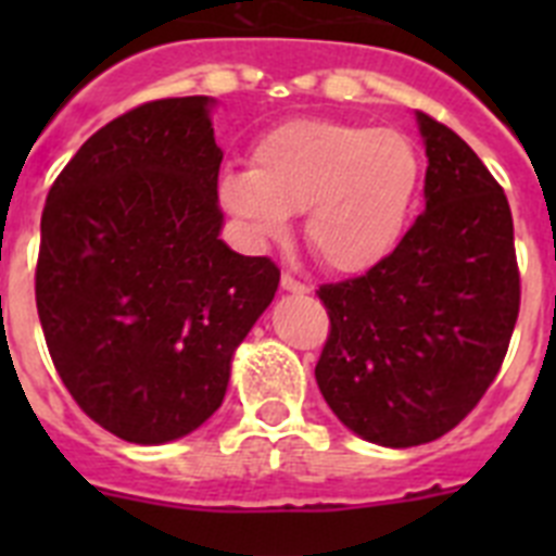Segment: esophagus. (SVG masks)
Here are the masks:
<instances>
[{"label": "esophagus", "instance_id": "34e87169", "mask_svg": "<svg viewBox=\"0 0 556 556\" xmlns=\"http://www.w3.org/2000/svg\"><path fill=\"white\" fill-rule=\"evenodd\" d=\"M281 289H283V292H292V294L312 292V289H308L306 283H301V281H298V278H292V275H289V273L281 275Z\"/></svg>", "mask_w": 556, "mask_h": 556}]
</instances>
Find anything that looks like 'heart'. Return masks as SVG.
<instances>
[{"instance_id":"heart-1","label":"heart","mask_w":556,"mask_h":556,"mask_svg":"<svg viewBox=\"0 0 556 556\" xmlns=\"http://www.w3.org/2000/svg\"><path fill=\"white\" fill-rule=\"evenodd\" d=\"M424 180L415 141L392 127L292 119L253 144V169H228L219 203L250 244L303 236L333 273L362 275L404 242Z\"/></svg>"}]
</instances>
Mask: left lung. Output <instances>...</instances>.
Listing matches in <instances>:
<instances>
[{"instance_id": "1", "label": "left lung", "mask_w": 556, "mask_h": 556, "mask_svg": "<svg viewBox=\"0 0 556 556\" xmlns=\"http://www.w3.org/2000/svg\"><path fill=\"white\" fill-rule=\"evenodd\" d=\"M415 122L426 211L384 264L320 287L331 333L317 387L353 434L387 448L431 443L479 404L520 306L507 194L451 127Z\"/></svg>"}]
</instances>
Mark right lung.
I'll return each instance as SVG.
<instances>
[{"instance_id":"right-lung-1","label":"right lung","mask_w":556,"mask_h":556,"mask_svg":"<svg viewBox=\"0 0 556 556\" xmlns=\"http://www.w3.org/2000/svg\"><path fill=\"white\" fill-rule=\"evenodd\" d=\"M214 97L132 108L58 175L36 303L49 356L91 420L136 445L191 434L223 404L236 348L281 273L219 239Z\"/></svg>"}]
</instances>
